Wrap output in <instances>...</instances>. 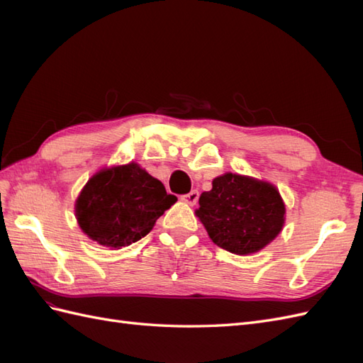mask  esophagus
<instances>
[{"label":"esophagus","mask_w":363,"mask_h":363,"mask_svg":"<svg viewBox=\"0 0 363 363\" xmlns=\"http://www.w3.org/2000/svg\"><path fill=\"white\" fill-rule=\"evenodd\" d=\"M199 199H200V192L196 191V189H194V191H191L189 194L183 195L182 200H183L184 203H188V204L194 206V204H196V201H199Z\"/></svg>","instance_id":"34e87169"}]
</instances>
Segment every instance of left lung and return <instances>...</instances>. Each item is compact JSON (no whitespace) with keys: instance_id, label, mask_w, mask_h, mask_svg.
<instances>
[{"instance_id":"1","label":"left lung","mask_w":363,"mask_h":363,"mask_svg":"<svg viewBox=\"0 0 363 363\" xmlns=\"http://www.w3.org/2000/svg\"><path fill=\"white\" fill-rule=\"evenodd\" d=\"M195 215L213 244L247 256L265 248L284 224L283 199L276 186L250 175L225 172L203 192Z\"/></svg>"}]
</instances>
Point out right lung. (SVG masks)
Here are the masks:
<instances>
[{
    "label": "right lung",
    "mask_w": 363,
    "mask_h": 363,
    "mask_svg": "<svg viewBox=\"0 0 363 363\" xmlns=\"http://www.w3.org/2000/svg\"><path fill=\"white\" fill-rule=\"evenodd\" d=\"M175 201L160 180L130 162L87 180L75 201V218L87 238L119 250L147 236Z\"/></svg>",
    "instance_id": "add662e5"
}]
</instances>
